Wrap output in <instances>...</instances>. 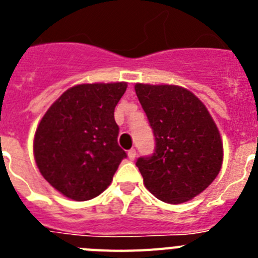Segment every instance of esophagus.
I'll return each mask as SVG.
<instances>
[{"label": "esophagus", "mask_w": 258, "mask_h": 258, "mask_svg": "<svg viewBox=\"0 0 258 258\" xmlns=\"http://www.w3.org/2000/svg\"><path fill=\"white\" fill-rule=\"evenodd\" d=\"M136 150L134 149H132V150H129V151H127V157H129V159H131V160H134V159H136Z\"/></svg>", "instance_id": "34e87169"}]
</instances>
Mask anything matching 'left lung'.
Segmentation results:
<instances>
[{"label": "left lung", "instance_id": "left-lung-1", "mask_svg": "<svg viewBox=\"0 0 258 258\" xmlns=\"http://www.w3.org/2000/svg\"><path fill=\"white\" fill-rule=\"evenodd\" d=\"M134 89L156 142L152 156L136 163L146 188L169 204L194 199L222 166L217 125L199 98L182 86L138 83Z\"/></svg>", "mask_w": 258, "mask_h": 258}]
</instances>
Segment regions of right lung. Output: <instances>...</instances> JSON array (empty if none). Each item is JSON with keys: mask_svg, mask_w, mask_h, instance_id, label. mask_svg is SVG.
<instances>
[{"mask_svg": "<svg viewBox=\"0 0 258 258\" xmlns=\"http://www.w3.org/2000/svg\"><path fill=\"white\" fill-rule=\"evenodd\" d=\"M126 83L80 84L66 90L38 122L33 156L45 179L66 198L85 202L112 182L126 154L117 145L115 107Z\"/></svg>", "mask_w": 258, "mask_h": 258, "instance_id": "obj_1", "label": "right lung"}]
</instances>
